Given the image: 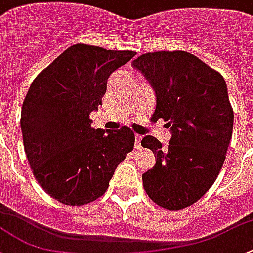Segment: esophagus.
Instances as JSON below:
<instances>
[{"label":"esophagus","instance_id":"34e87169","mask_svg":"<svg viewBox=\"0 0 253 253\" xmlns=\"http://www.w3.org/2000/svg\"><path fill=\"white\" fill-rule=\"evenodd\" d=\"M142 138L143 137L140 134H135V145H134L135 149L140 148V142H142Z\"/></svg>","mask_w":253,"mask_h":253}]
</instances>
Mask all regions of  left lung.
I'll use <instances>...</instances> for the list:
<instances>
[{"label":"left lung","instance_id":"obj_1","mask_svg":"<svg viewBox=\"0 0 253 253\" xmlns=\"http://www.w3.org/2000/svg\"><path fill=\"white\" fill-rule=\"evenodd\" d=\"M132 64L155 91L153 119H164L172 132L166 148L151 135L142 139L156 156L143 187L160 207L185 209L212 187L225 160L234 122L227 84L185 50L145 53Z\"/></svg>","mask_w":253,"mask_h":253}]
</instances>
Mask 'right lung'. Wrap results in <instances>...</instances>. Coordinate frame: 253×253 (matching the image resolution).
<instances>
[{"instance_id": "obj_1", "label": "right lung", "mask_w": 253, "mask_h": 253, "mask_svg": "<svg viewBox=\"0 0 253 253\" xmlns=\"http://www.w3.org/2000/svg\"><path fill=\"white\" fill-rule=\"evenodd\" d=\"M137 53L78 43L31 84L21 108L24 149L33 173L48 195L81 206L105 193L116 167L133 150L129 127H91L113 71Z\"/></svg>"}]
</instances>
